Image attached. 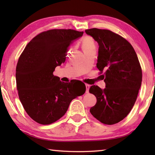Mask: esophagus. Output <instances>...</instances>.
Instances as JSON below:
<instances>
[{
	"instance_id": "esophagus-1",
	"label": "esophagus",
	"mask_w": 155,
	"mask_h": 155,
	"mask_svg": "<svg viewBox=\"0 0 155 155\" xmlns=\"http://www.w3.org/2000/svg\"><path fill=\"white\" fill-rule=\"evenodd\" d=\"M86 86V93H88V92H89V88H90V85L89 84H86L85 85Z\"/></svg>"
}]
</instances>
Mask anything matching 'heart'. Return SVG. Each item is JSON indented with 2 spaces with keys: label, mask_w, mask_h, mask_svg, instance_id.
Listing matches in <instances>:
<instances>
[{
  "label": "heart",
  "mask_w": 155,
  "mask_h": 155,
  "mask_svg": "<svg viewBox=\"0 0 155 155\" xmlns=\"http://www.w3.org/2000/svg\"><path fill=\"white\" fill-rule=\"evenodd\" d=\"M82 47H83V51L88 50V49L95 48V43L93 38L89 36L85 37L82 42Z\"/></svg>",
  "instance_id": "heart-1"
}]
</instances>
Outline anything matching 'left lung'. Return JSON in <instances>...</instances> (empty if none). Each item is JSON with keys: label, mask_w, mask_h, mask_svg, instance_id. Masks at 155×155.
<instances>
[{"label": "left lung", "mask_w": 155, "mask_h": 155, "mask_svg": "<svg viewBox=\"0 0 155 155\" xmlns=\"http://www.w3.org/2000/svg\"><path fill=\"white\" fill-rule=\"evenodd\" d=\"M98 45L97 67L104 71L106 86H91L97 98L91 107L93 116L102 123L114 124L126 117L133 107L142 83V70L133 47L126 39L108 30L85 31Z\"/></svg>", "instance_id": "8db88e82"}]
</instances>
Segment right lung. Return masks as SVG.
<instances>
[{
    "mask_svg": "<svg viewBox=\"0 0 155 155\" xmlns=\"http://www.w3.org/2000/svg\"><path fill=\"white\" fill-rule=\"evenodd\" d=\"M83 35V32L71 29L41 32L20 56L16 68L19 98L28 116L37 123H54L66 113L74 98L85 93L86 87L78 91L74 83L61 82L53 74L55 68L65 61L71 45Z\"/></svg>",
    "mask_w": 155,
    "mask_h": 155,
    "instance_id": "right-lung-1",
    "label": "right lung"
}]
</instances>
